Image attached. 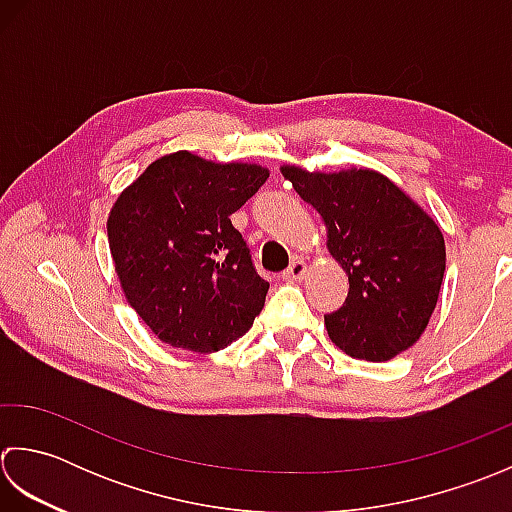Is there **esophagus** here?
Wrapping results in <instances>:
<instances>
[{
  "mask_svg": "<svg viewBox=\"0 0 512 512\" xmlns=\"http://www.w3.org/2000/svg\"><path fill=\"white\" fill-rule=\"evenodd\" d=\"M307 274V263L305 260H294L285 271H283V280H300Z\"/></svg>",
  "mask_w": 512,
  "mask_h": 512,
  "instance_id": "esophagus-1",
  "label": "esophagus"
}]
</instances>
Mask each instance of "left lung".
Returning <instances> with one entry per match:
<instances>
[{"label": "left lung", "mask_w": 512, "mask_h": 512, "mask_svg": "<svg viewBox=\"0 0 512 512\" xmlns=\"http://www.w3.org/2000/svg\"><path fill=\"white\" fill-rule=\"evenodd\" d=\"M302 201L327 225V247L349 294L325 316L329 338L351 358L384 362L422 336L440 296L446 249L433 218L373 170L336 174L285 165Z\"/></svg>", "instance_id": "8db88e82"}]
</instances>
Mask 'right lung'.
Listing matches in <instances>:
<instances>
[{
  "label": "right lung",
  "mask_w": 512,
  "mask_h": 512,
  "mask_svg": "<svg viewBox=\"0 0 512 512\" xmlns=\"http://www.w3.org/2000/svg\"><path fill=\"white\" fill-rule=\"evenodd\" d=\"M267 176L254 163L181 150L148 165L114 203L108 241L123 294L170 347L212 353L252 329L269 283L229 216Z\"/></svg>",
  "instance_id": "obj_1"
}]
</instances>
